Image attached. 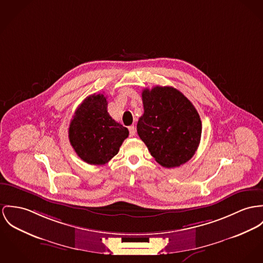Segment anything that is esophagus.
Listing matches in <instances>:
<instances>
[{
  "instance_id": "34e87169",
  "label": "esophagus",
  "mask_w": 263,
  "mask_h": 263,
  "mask_svg": "<svg viewBox=\"0 0 263 263\" xmlns=\"http://www.w3.org/2000/svg\"><path fill=\"white\" fill-rule=\"evenodd\" d=\"M129 133H130V136H132V137L135 136V134H136V128H135L134 125L129 127Z\"/></svg>"
}]
</instances>
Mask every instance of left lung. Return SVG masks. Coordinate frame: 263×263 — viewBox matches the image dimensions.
I'll use <instances>...</instances> for the list:
<instances>
[{
  "instance_id": "1",
  "label": "left lung",
  "mask_w": 263,
  "mask_h": 263,
  "mask_svg": "<svg viewBox=\"0 0 263 263\" xmlns=\"http://www.w3.org/2000/svg\"><path fill=\"white\" fill-rule=\"evenodd\" d=\"M144 114L137 132L151 155L165 168L178 167L195 154L202 124L193 104L180 91L155 86L142 92Z\"/></svg>"
}]
</instances>
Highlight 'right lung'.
I'll return each instance as SVG.
<instances>
[{"label":"right lung","mask_w":263,"mask_h":263,"mask_svg":"<svg viewBox=\"0 0 263 263\" xmlns=\"http://www.w3.org/2000/svg\"><path fill=\"white\" fill-rule=\"evenodd\" d=\"M103 94L87 97L75 111L69 127V140L77 155L91 165L110 161L120 149L129 131L107 111Z\"/></svg>","instance_id":"obj_1"}]
</instances>
